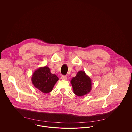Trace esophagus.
<instances>
[{
	"label": "esophagus",
	"mask_w": 132,
	"mask_h": 132,
	"mask_svg": "<svg viewBox=\"0 0 132 132\" xmlns=\"http://www.w3.org/2000/svg\"><path fill=\"white\" fill-rule=\"evenodd\" d=\"M61 79L63 80H66L67 79V78L66 76L62 75L61 76Z\"/></svg>",
	"instance_id": "34e87169"
}]
</instances>
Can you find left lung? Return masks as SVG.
<instances>
[{"label":"left lung","instance_id":"left-lung-1","mask_svg":"<svg viewBox=\"0 0 132 132\" xmlns=\"http://www.w3.org/2000/svg\"><path fill=\"white\" fill-rule=\"evenodd\" d=\"M74 93L82 96L88 94L92 89V80L83 71H79L71 81Z\"/></svg>","mask_w":132,"mask_h":132}]
</instances>
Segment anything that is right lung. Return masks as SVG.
<instances>
[{
	"label": "right lung",
	"instance_id": "right-lung-1",
	"mask_svg": "<svg viewBox=\"0 0 132 132\" xmlns=\"http://www.w3.org/2000/svg\"><path fill=\"white\" fill-rule=\"evenodd\" d=\"M58 80V77L51 74L50 68L46 66L37 69L31 77L34 87L44 94L51 92Z\"/></svg>",
	"mask_w": 132,
	"mask_h": 132
}]
</instances>
